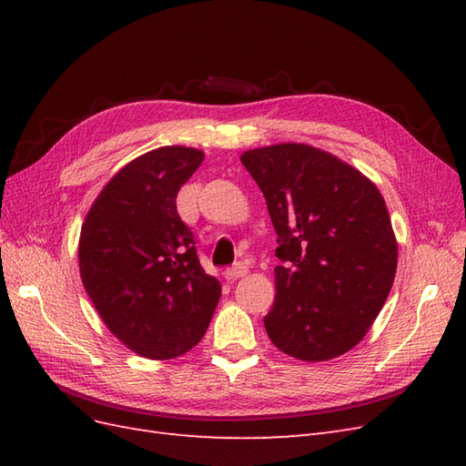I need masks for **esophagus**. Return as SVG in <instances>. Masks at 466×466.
<instances>
[{
  "mask_svg": "<svg viewBox=\"0 0 466 466\" xmlns=\"http://www.w3.org/2000/svg\"><path fill=\"white\" fill-rule=\"evenodd\" d=\"M247 272H248V268L245 266V264H235V266H231V268H228V270H225V279H229V281H235V279H238V278H243V276H247Z\"/></svg>",
  "mask_w": 466,
  "mask_h": 466,
  "instance_id": "obj_1",
  "label": "esophagus"
}]
</instances>
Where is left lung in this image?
<instances>
[{
  "label": "left lung",
  "mask_w": 466,
  "mask_h": 466,
  "mask_svg": "<svg viewBox=\"0 0 466 466\" xmlns=\"http://www.w3.org/2000/svg\"><path fill=\"white\" fill-rule=\"evenodd\" d=\"M241 163L278 233L268 336L301 361L346 354L370 332L397 274L383 196L358 168L307 144L248 149Z\"/></svg>",
  "instance_id": "left-lung-1"
}]
</instances>
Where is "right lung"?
Here are the masks:
<instances>
[{"label": "right lung", "mask_w": 466, "mask_h": 466, "mask_svg": "<svg viewBox=\"0 0 466 466\" xmlns=\"http://www.w3.org/2000/svg\"><path fill=\"white\" fill-rule=\"evenodd\" d=\"M204 151L165 146L139 155L96 196L79 237V274L106 329L149 360L202 340L221 295L177 211Z\"/></svg>", "instance_id": "1"}]
</instances>
